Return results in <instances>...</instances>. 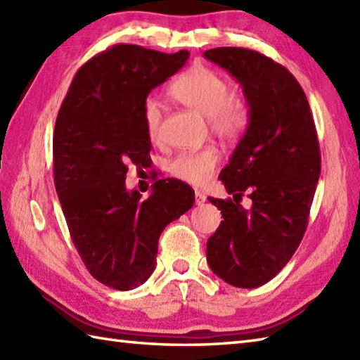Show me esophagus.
<instances>
[{
  "mask_svg": "<svg viewBox=\"0 0 360 360\" xmlns=\"http://www.w3.org/2000/svg\"><path fill=\"white\" fill-rule=\"evenodd\" d=\"M205 201H207V196H205L200 190H196L195 192V202L196 205H202Z\"/></svg>",
  "mask_w": 360,
  "mask_h": 360,
  "instance_id": "esophagus-1",
  "label": "esophagus"
}]
</instances>
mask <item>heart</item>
<instances>
[{
  "instance_id": "1",
  "label": "heart",
  "mask_w": 360,
  "mask_h": 360,
  "mask_svg": "<svg viewBox=\"0 0 360 360\" xmlns=\"http://www.w3.org/2000/svg\"><path fill=\"white\" fill-rule=\"evenodd\" d=\"M227 82L215 71L195 66L176 79L170 86V96L176 102L207 119L213 134L224 141H235L246 129L249 122L248 103L240 96H231ZM145 129L151 141L160 133L162 111L155 98H148L143 106ZM218 164V151L205 147L200 151L182 153L176 156L168 170L173 178L192 186L207 182Z\"/></svg>"
}]
</instances>
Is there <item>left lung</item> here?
Returning <instances> with one entry per match:
<instances>
[{
  "label": "left lung",
  "instance_id": "1",
  "mask_svg": "<svg viewBox=\"0 0 360 360\" xmlns=\"http://www.w3.org/2000/svg\"><path fill=\"white\" fill-rule=\"evenodd\" d=\"M204 57L240 83L249 106L246 133L219 173L236 202L209 198L224 221L207 241V263L229 285L254 289L286 266L307 231L320 176L317 131L304 91L285 66L246 48ZM244 193L250 210L239 204Z\"/></svg>",
  "mask_w": 360,
  "mask_h": 360
}]
</instances>
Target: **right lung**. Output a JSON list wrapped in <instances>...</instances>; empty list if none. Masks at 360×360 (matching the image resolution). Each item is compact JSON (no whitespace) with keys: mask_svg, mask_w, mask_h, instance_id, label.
Returning a JSON list of instances; mask_svg holds the SVG:
<instances>
[{"mask_svg":"<svg viewBox=\"0 0 360 360\" xmlns=\"http://www.w3.org/2000/svg\"><path fill=\"white\" fill-rule=\"evenodd\" d=\"M188 57L114 44L80 68L60 106L52 142L58 200L86 269L112 289L147 281L160 233L195 202L193 188L173 178L156 181L145 201L125 186L129 164L151 162L147 97Z\"/></svg>","mask_w":360,"mask_h":360,"instance_id":"1","label":"right lung"}]
</instances>
